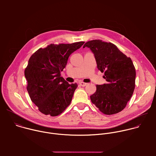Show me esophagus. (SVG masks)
Instances as JSON below:
<instances>
[{
    "label": "esophagus",
    "mask_w": 156,
    "mask_h": 156,
    "mask_svg": "<svg viewBox=\"0 0 156 156\" xmlns=\"http://www.w3.org/2000/svg\"><path fill=\"white\" fill-rule=\"evenodd\" d=\"M79 84H80V86H83V87H84V86H86L87 85V83H84V82H80L79 83Z\"/></svg>",
    "instance_id": "34e87169"
}]
</instances>
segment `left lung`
Here are the masks:
<instances>
[{
	"instance_id": "obj_1",
	"label": "left lung",
	"mask_w": 156,
	"mask_h": 156,
	"mask_svg": "<svg viewBox=\"0 0 156 156\" xmlns=\"http://www.w3.org/2000/svg\"><path fill=\"white\" fill-rule=\"evenodd\" d=\"M87 47L93 52L98 69L107 81L96 85V91L91 101L105 115L117 114L126 107L135 87L136 70L131 59L111 42L99 39L87 41Z\"/></svg>"
}]
</instances>
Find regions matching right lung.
Listing matches in <instances>:
<instances>
[{"instance_id": "right-lung-1", "label": "right lung", "mask_w": 156, "mask_h": 156, "mask_svg": "<svg viewBox=\"0 0 156 156\" xmlns=\"http://www.w3.org/2000/svg\"><path fill=\"white\" fill-rule=\"evenodd\" d=\"M84 42L51 44L30 58L25 70L27 91L41 113L52 117L62 114L71 103L78 84H70L60 76L69 56Z\"/></svg>"}]
</instances>
